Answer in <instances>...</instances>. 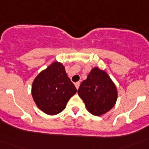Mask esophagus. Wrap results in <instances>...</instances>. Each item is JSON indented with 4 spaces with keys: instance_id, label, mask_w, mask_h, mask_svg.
<instances>
[{
    "instance_id": "obj_1",
    "label": "esophagus",
    "mask_w": 149,
    "mask_h": 149,
    "mask_svg": "<svg viewBox=\"0 0 149 149\" xmlns=\"http://www.w3.org/2000/svg\"><path fill=\"white\" fill-rule=\"evenodd\" d=\"M74 85H75V87L77 88V89H78L79 88V86H80V82H77L74 84Z\"/></svg>"
}]
</instances>
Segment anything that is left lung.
<instances>
[{
  "label": "left lung",
  "mask_w": 149,
  "mask_h": 149,
  "mask_svg": "<svg viewBox=\"0 0 149 149\" xmlns=\"http://www.w3.org/2000/svg\"><path fill=\"white\" fill-rule=\"evenodd\" d=\"M86 110L100 116L110 111L117 101L118 91L113 81L105 71L94 67L86 80L82 81L78 91Z\"/></svg>",
  "instance_id": "8db88e82"
}]
</instances>
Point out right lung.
Listing matches in <instances>:
<instances>
[{"mask_svg":"<svg viewBox=\"0 0 149 149\" xmlns=\"http://www.w3.org/2000/svg\"><path fill=\"white\" fill-rule=\"evenodd\" d=\"M76 93L77 89L68 77L65 66L57 61L39 72L31 88L33 99L38 108L50 116L63 111Z\"/></svg>","mask_w":149,"mask_h":149,"instance_id":"obj_1","label":"right lung"}]
</instances>
